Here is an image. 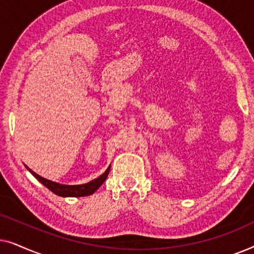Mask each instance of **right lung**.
Listing matches in <instances>:
<instances>
[{
  "label": "right lung",
  "mask_w": 254,
  "mask_h": 254,
  "mask_svg": "<svg viewBox=\"0 0 254 254\" xmlns=\"http://www.w3.org/2000/svg\"><path fill=\"white\" fill-rule=\"evenodd\" d=\"M30 172L32 173V175L36 177V178L39 180V182L43 184L44 186H46L48 190H52L54 194H57V195L78 197V196L91 195L92 193H95L96 190H98L100 186H102V184L106 180L107 176H109V172H110V166L102 176L98 177V178L93 179L92 182H90L88 184H83V185H61V184L51 182V180L43 178V177L37 175L36 172H33L32 170H30Z\"/></svg>",
  "instance_id": "1"
}]
</instances>
